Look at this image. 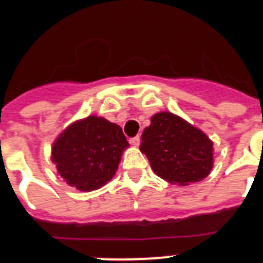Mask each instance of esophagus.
<instances>
[{
  "instance_id": "1",
  "label": "esophagus",
  "mask_w": 263,
  "mask_h": 263,
  "mask_svg": "<svg viewBox=\"0 0 263 263\" xmlns=\"http://www.w3.org/2000/svg\"><path fill=\"white\" fill-rule=\"evenodd\" d=\"M129 142L132 143L133 146H138L139 145V137L136 136V137H133V138H130Z\"/></svg>"
}]
</instances>
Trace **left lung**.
<instances>
[{"label": "left lung", "mask_w": 263, "mask_h": 263, "mask_svg": "<svg viewBox=\"0 0 263 263\" xmlns=\"http://www.w3.org/2000/svg\"><path fill=\"white\" fill-rule=\"evenodd\" d=\"M213 143L201 130L183 118L160 111L141 137V152L153 171L179 185L200 182L213 166Z\"/></svg>", "instance_id": "obj_1"}]
</instances>
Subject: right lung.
I'll return each mask as SVG.
<instances>
[{"instance_id": "1", "label": "right lung", "mask_w": 263, "mask_h": 263, "mask_svg": "<svg viewBox=\"0 0 263 263\" xmlns=\"http://www.w3.org/2000/svg\"><path fill=\"white\" fill-rule=\"evenodd\" d=\"M127 146L118 125L89 116L60 134L52 146V162L69 185L92 191L113 178Z\"/></svg>"}]
</instances>
